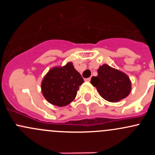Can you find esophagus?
I'll list each match as a JSON object with an SVG mask.
<instances>
[{
  "mask_svg": "<svg viewBox=\"0 0 155 155\" xmlns=\"http://www.w3.org/2000/svg\"><path fill=\"white\" fill-rule=\"evenodd\" d=\"M85 81H86V82H90V81H91V78L90 77L87 78V79H85Z\"/></svg>",
  "mask_w": 155,
  "mask_h": 155,
  "instance_id": "34e87169",
  "label": "esophagus"
}]
</instances>
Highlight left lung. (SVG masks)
Returning <instances> with one entry per match:
<instances>
[{"mask_svg": "<svg viewBox=\"0 0 155 155\" xmlns=\"http://www.w3.org/2000/svg\"><path fill=\"white\" fill-rule=\"evenodd\" d=\"M97 73V76H92L91 83L106 101L116 103L129 95L131 82L125 73L107 64L100 67Z\"/></svg>", "mask_w": 155, "mask_h": 155, "instance_id": "left-lung-1", "label": "left lung"}]
</instances>
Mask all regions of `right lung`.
Here are the masks:
<instances>
[{"instance_id":"1","label":"right lung","mask_w":155,"mask_h":155,"mask_svg":"<svg viewBox=\"0 0 155 155\" xmlns=\"http://www.w3.org/2000/svg\"><path fill=\"white\" fill-rule=\"evenodd\" d=\"M83 82L80 73L72 62H69L64 66L55 67L48 72L42 81V93L50 104L65 107L75 99Z\"/></svg>"}]
</instances>
